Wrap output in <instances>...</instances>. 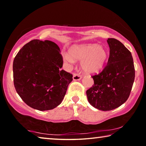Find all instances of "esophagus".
Returning <instances> with one entry per match:
<instances>
[{"mask_svg":"<svg viewBox=\"0 0 146 146\" xmlns=\"http://www.w3.org/2000/svg\"><path fill=\"white\" fill-rule=\"evenodd\" d=\"M81 78H82V76H81L80 74H77V73L73 74V80L74 81L80 80H81Z\"/></svg>","mask_w":146,"mask_h":146,"instance_id":"obj_1","label":"esophagus"}]
</instances>
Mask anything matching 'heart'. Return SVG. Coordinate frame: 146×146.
I'll return each mask as SVG.
<instances>
[{
    "label": "heart",
    "instance_id": "1",
    "mask_svg": "<svg viewBox=\"0 0 146 146\" xmlns=\"http://www.w3.org/2000/svg\"><path fill=\"white\" fill-rule=\"evenodd\" d=\"M70 54H64V60L70 64L74 63V59H82V67L87 73H96L101 70L106 63L107 52L102 46L94 44L78 45L71 48ZM73 57L72 58V57Z\"/></svg>",
    "mask_w": 146,
    "mask_h": 146
}]
</instances>
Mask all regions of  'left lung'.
<instances>
[{"label": "left lung", "instance_id": "8db88e82", "mask_svg": "<svg viewBox=\"0 0 146 146\" xmlns=\"http://www.w3.org/2000/svg\"><path fill=\"white\" fill-rule=\"evenodd\" d=\"M110 48L107 64L101 72L92 76L94 85L87 90L90 104L104 111L124 104L129 96L135 77L131 52L118 40H107Z\"/></svg>", "mask_w": 146, "mask_h": 146}]
</instances>
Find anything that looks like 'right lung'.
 I'll return each instance as SVG.
<instances>
[{"mask_svg":"<svg viewBox=\"0 0 146 146\" xmlns=\"http://www.w3.org/2000/svg\"><path fill=\"white\" fill-rule=\"evenodd\" d=\"M59 47L50 40H32L13 60V83L17 92L28 106L39 111L61 104L72 81V74L61 70Z\"/></svg>","mask_w":146,"mask_h":146,"instance_id":"1","label":"right lung"}]
</instances>
